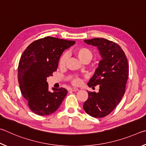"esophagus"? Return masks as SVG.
Segmentation results:
<instances>
[{"mask_svg":"<svg viewBox=\"0 0 146 146\" xmlns=\"http://www.w3.org/2000/svg\"><path fill=\"white\" fill-rule=\"evenodd\" d=\"M70 90L71 91H73V92H76L79 90V89L78 88H70Z\"/></svg>","mask_w":146,"mask_h":146,"instance_id":"obj_1","label":"esophagus"}]
</instances>
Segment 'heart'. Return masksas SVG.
Wrapping results in <instances>:
<instances>
[{
	"instance_id": "heart-1",
	"label": "heart",
	"mask_w": 146,
	"mask_h": 146,
	"mask_svg": "<svg viewBox=\"0 0 146 146\" xmlns=\"http://www.w3.org/2000/svg\"><path fill=\"white\" fill-rule=\"evenodd\" d=\"M74 53L77 56V58L79 60L84 63H88L89 61L92 60L94 57V53L89 48L86 47H80L75 48L74 50ZM66 59H67V56H66L65 53L61 55L58 60L59 67L61 68L65 67L66 62ZM71 82L73 85H78L81 83V80L80 78H75L72 80Z\"/></svg>"
}]
</instances>
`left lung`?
Returning a JSON list of instances; mask_svg holds the SVG:
<instances>
[{"instance_id": "left-lung-1", "label": "left lung", "mask_w": 146, "mask_h": 146, "mask_svg": "<svg viewBox=\"0 0 146 146\" xmlns=\"http://www.w3.org/2000/svg\"><path fill=\"white\" fill-rule=\"evenodd\" d=\"M84 42L98 47L102 60L88 83L89 87L99 85V92H88L83 108L89 115L101 118L110 113L124 96L128 78V62L123 50L116 43L103 38Z\"/></svg>"}]
</instances>
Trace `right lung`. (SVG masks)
Segmentation results:
<instances>
[{"label": "right lung", "instance_id": "1", "mask_svg": "<svg viewBox=\"0 0 146 146\" xmlns=\"http://www.w3.org/2000/svg\"><path fill=\"white\" fill-rule=\"evenodd\" d=\"M74 43L75 41L47 36L31 43L21 56L18 66L20 91L29 108L38 115L56 111L67 94L64 88L48 91L47 80L57 70L61 54Z\"/></svg>", "mask_w": 146, "mask_h": 146}]
</instances>
